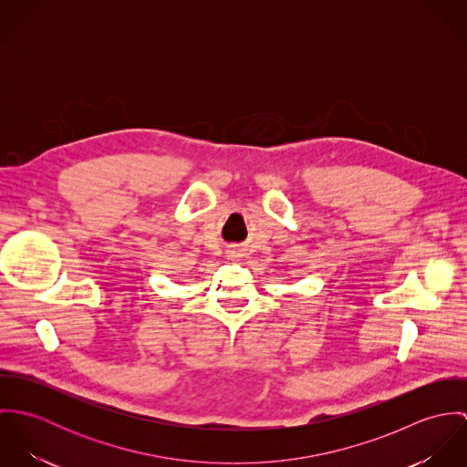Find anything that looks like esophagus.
Segmentation results:
<instances>
[{"label": "esophagus", "mask_w": 467, "mask_h": 467, "mask_svg": "<svg viewBox=\"0 0 467 467\" xmlns=\"http://www.w3.org/2000/svg\"><path fill=\"white\" fill-rule=\"evenodd\" d=\"M232 254H234V252H232Z\"/></svg>", "instance_id": "esophagus-1"}]
</instances>
